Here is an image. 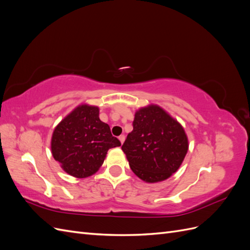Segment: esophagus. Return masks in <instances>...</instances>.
Wrapping results in <instances>:
<instances>
[{"mask_svg": "<svg viewBox=\"0 0 250 250\" xmlns=\"http://www.w3.org/2000/svg\"><path fill=\"white\" fill-rule=\"evenodd\" d=\"M119 140H120L121 144H123V143H124V141H125V135H124V134H121L120 137H119Z\"/></svg>", "mask_w": 250, "mask_h": 250, "instance_id": "1", "label": "esophagus"}]
</instances>
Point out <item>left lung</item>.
<instances>
[{"instance_id":"obj_1","label":"left lung","mask_w":250,"mask_h":250,"mask_svg":"<svg viewBox=\"0 0 250 250\" xmlns=\"http://www.w3.org/2000/svg\"><path fill=\"white\" fill-rule=\"evenodd\" d=\"M132 125L122 146L132 172L150 184L169 178L188 149L183 126L153 104L135 112Z\"/></svg>"}]
</instances>
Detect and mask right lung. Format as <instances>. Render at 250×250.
Segmentation results:
<instances>
[{
  "instance_id": "right-lung-1",
  "label": "right lung",
  "mask_w": 250,
  "mask_h": 250,
  "mask_svg": "<svg viewBox=\"0 0 250 250\" xmlns=\"http://www.w3.org/2000/svg\"><path fill=\"white\" fill-rule=\"evenodd\" d=\"M121 146L108 124L99 119V108L79 105L53 131L52 155L63 171L77 178L93 175L110 148Z\"/></svg>"
}]
</instances>
